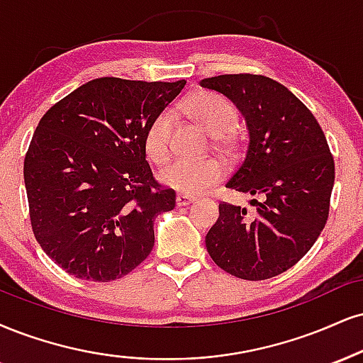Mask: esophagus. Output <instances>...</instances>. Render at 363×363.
Returning <instances> with one entry per match:
<instances>
[{"mask_svg":"<svg viewBox=\"0 0 363 363\" xmlns=\"http://www.w3.org/2000/svg\"><path fill=\"white\" fill-rule=\"evenodd\" d=\"M193 201H196V198H193V196H189V194H182V193H179L176 198L177 206H187V204H191Z\"/></svg>","mask_w":363,"mask_h":363,"instance_id":"obj_1","label":"esophagus"}]
</instances>
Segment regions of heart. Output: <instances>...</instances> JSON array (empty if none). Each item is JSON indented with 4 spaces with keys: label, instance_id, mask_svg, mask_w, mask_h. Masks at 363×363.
<instances>
[{
    "label": "heart",
    "instance_id": "1",
    "mask_svg": "<svg viewBox=\"0 0 363 363\" xmlns=\"http://www.w3.org/2000/svg\"><path fill=\"white\" fill-rule=\"evenodd\" d=\"M184 110L198 120L209 133L223 137L237 126L238 111L230 99L213 91H199L184 101ZM172 148V113L160 111L145 132L147 157L155 164H164ZM223 165L216 159H179L160 170L162 184L182 194H203L223 177Z\"/></svg>",
    "mask_w": 363,
    "mask_h": 363
}]
</instances>
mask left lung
<instances>
[{"label": "left lung", "mask_w": 363, "mask_h": 363, "mask_svg": "<svg viewBox=\"0 0 363 363\" xmlns=\"http://www.w3.org/2000/svg\"><path fill=\"white\" fill-rule=\"evenodd\" d=\"M201 86L231 99L248 128L242 164L226 187L252 196L255 211L220 204L206 235L218 267L245 281L276 277L296 265L325 228L335 160L313 113L282 86L259 74H225Z\"/></svg>", "instance_id": "1"}]
</instances>
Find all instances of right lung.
Returning a JSON list of instances; mask_svg holds the SVG:
<instances>
[{
    "label": "right lung",
    "mask_w": 363,
    "mask_h": 363,
    "mask_svg": "<svg viewBox=\"0 0 363 363\" xmlns=\"http://www.w3.org/2000/svg\"><path fill=\"white\" fill-rule=\"evenodd\" d=\"M184 86L99 77L42 116L23 164L30 223L71 276L115 281L154 248V220L176 191L155 181L145 132Z\"/></svg>",
    "instance_id": "1"
}]
</instances>
